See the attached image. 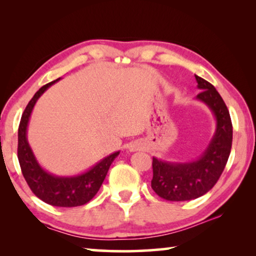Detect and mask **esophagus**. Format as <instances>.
Instances as JSON below:
<instances>
[{"label": "esophagus", "instance_id": "1", "mask_svg": "<svg viewBox=\"0 0 256 256\" xmlns=\"http://www.w3.org/2000/svg\"><path fill=\"white\" fill-rule=\"evenodd\" d=\"M132 150H133V149H132Z\"/></svg>", "mask_w": 256, "mask_h": 256}]
</instances>
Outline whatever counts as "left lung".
<instances>
[{"label":"left lung","instance_id":"left-lung-1","mask_svg":"<svg viewBox=\"0 0 256 256\" xmlns=\"http://www.w3.org/2000/svg\"><path fill=\"white\" fill-rule=\"evenodd\" d=\"M202 92L196 99L206 104L216 120V133L200 158L190 162H170L152 158L151 188L167 201L194 200L214 188L226 167L232 142V124L224 99L210 82L196 76Z\"/></svg>","mask_w":256,"mask_h":256}]
</instances>
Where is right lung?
Wrapping results in <instances>:
<instances>
[{
    "label": "right lung",
    "instance_id": "obj_1",
    "mask_svg": "<svg viewBox=\"0 0 256 256\" xmlns=\"http://www.w3.org/2000/svg\"><path fill=\"white\" fill-rule=\"evenodd\" d=\"M58 80L56 79L42 86L26 107L18 130V159L24 180L34 196L47 204L72 208L84 206L96 196L112 162L118 157L120 151L107 156L89 170L76 176H54L42 170L27 141V126L30 114L38 98Z\"/></svg>",
    "mask_w": 256,
    "mask_h": 256
}]
</instances>
